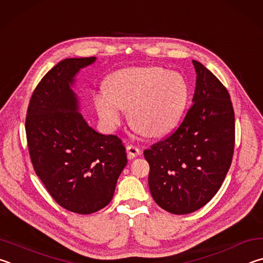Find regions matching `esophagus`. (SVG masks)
<instances>
[{"mask_svg": "<svg viewBox=\"0 0 263 263\" xmlns=\"http://www.w3.org/2000/svg\"><path fill=\"white\" fill-rule=\"evenodd\" d=\"M127 154L129 158H135L137 156L141 155V150L135 145H128L127 146Z\"/></svg>", "mask_w": 263, "mask_h": 263, "instance_id": "obj_1", "label": "esophagus"}]
</instances>
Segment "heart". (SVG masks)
Segmentation results:
<instances>
[{
	"label": "heart",
	"mask_w": 263,
	"mask_h": 263,
	"mask_svg": "<svg viewBox=\"0 0 263 263\" xmlns=\"http://www.w3.org/2000/svg\"><path fill=\"white\" fill-rule=\"evenodd\" d=\"M108 91L96 98L97 110L104 122L115 127L122 108H129L133 127L149 137H158L176 126L185 110L188 85L181 73L159 67H139L110 75Z\"/></svg>",
	"instance_id": "b5f03b06"
}]
</instances>
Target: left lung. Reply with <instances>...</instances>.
<instances>
[{
	"label": "left lung",
	"mask_w": 263,
	"mask_h": 263,
	"mask_svg": "<svg viewBox=\"0 0 263 263\" xmlns=\"http://www.w3.org/2000/svg\"><path fill=\"white\" fill-rule=\"evenodd\" d=\"M196 86L193 105L176 132L144 150L149 188L160 208L191 214L213 199L231 166L234 110L222 83L193 61Z\"/></svg>",
	"instance_id": "1"
}]
</instances>
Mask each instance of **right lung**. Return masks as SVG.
Masks as SVG:
<instances>
[{
	"mask_svg": "<svg viewBox=\"0 0 263 263\" xmlns=\"http://www.w3.org/2000/svg\"><path fill=\"white\" fill-rule=\"evenodd\" d=\"M95 61L66 59L50 69L32 93L25 121L36 176L57 203L81 215L109 203L127 164L122 141L86 123L71 89L77 72Z\"/></svg>",
	"mask_w": 263,
	"mask_h": 263,
	"instance_id": "right-lung-1",
	"label": "right lung"
}]
</instances>
